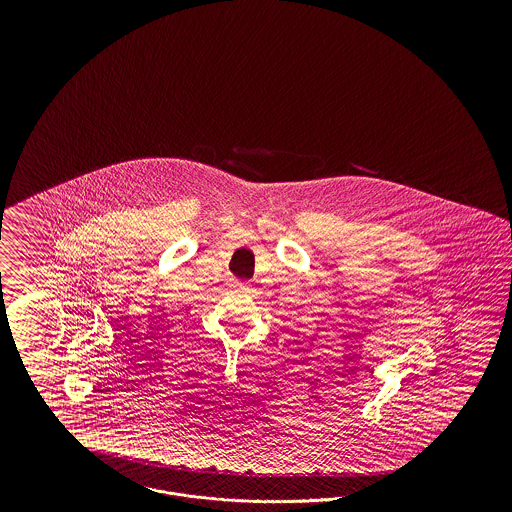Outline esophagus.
Wrapping results in <instances>:
<instances>
[{
    "mask_svg": "<svg viewBox=\"0 0 512 512\" xmlns=\"http://www.w3.org/2000/svg\"><path fill=\"white\" fill-rule=\"evenodd\" d=\"M238 287H242V289H248L249 283L248 281H240V283H238Z\"/></svg>",
    "mask_w": 512,
    "mask_h": 512,
    "instance_id": "34e87169",
    "label": "esophagus"
}]
</instances>
